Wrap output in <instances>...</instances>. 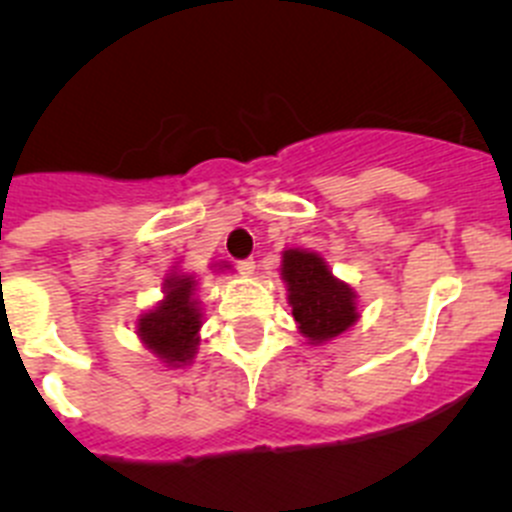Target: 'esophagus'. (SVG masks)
I'll list each match as a JSON object with an SVG mask.
<instances>
[{"mask_svg": "<svg viewBox=\"0 0 512 512\" xmlns=\"http://www.w3.org/2000/svg\"><path fill=\"white\" fill-rule=\"evenodd\" d=\"M237 270L245 275V278H250V275H255V262L252 260H240L237 262Z\"/></svg>", "mask_w": 512, "mask_h": 512, "instance_id": "34e87169", "label": "esophagus"}]
</instances>
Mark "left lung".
Masks as SVG:
<instances>
[{"mask_svg": "<svg viewBox=\"0 0 512 512\" xmlns=\"http://www.w3.org/2000/svg\"><path fill=\"white\" fill-rule=\"evenodd\" d=\"M280 275L288 288V303L298 331L308 343L321 346L333 341L361 318L353 288L333 275L318 252L298 247L285 250Z\"/></svg>", "mask_w": 512, "mask_h": 512, "instance_id": "left-lung-1", "label": "left lung"}]
</instances>
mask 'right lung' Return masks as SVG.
<instances>
[{"label":"right lung","mask_w":512,"mask_h":512,"mask_svg":"<svg viewBox=\"0 0 512 512\" xmlns=\"http://www.w3.org/2000/svg\"><path fill=\"white\" fill-rule=\"evenodd\" d=\"M229 265H219V270ZM202 308L197 298V278L186 272H171L164 280V298L143 313L136 333L143 346L171 369L189 366L197 356Z\"/></svg>","instance_id":"right-lung-1"}]
</instances>
